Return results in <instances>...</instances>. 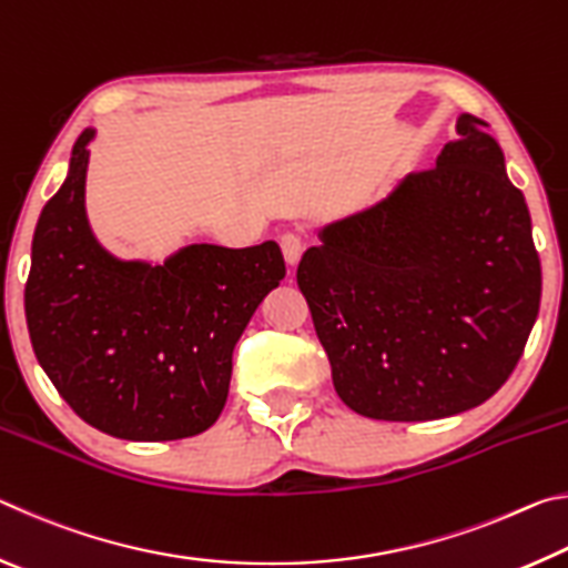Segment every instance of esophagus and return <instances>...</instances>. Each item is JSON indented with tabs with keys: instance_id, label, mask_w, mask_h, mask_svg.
I'll return each instance as SVG.
<instances>
[{
	"instance_id": "obj_1",
	"label": "esophagus",
	"mask_w": 568,
	"mask_h": 568,
	"mask_svg": "<svg viewBox=\"0 0 568 568\" xmlns=\"http://www.w3.org/2000/svg\"><path fill=\"white\" fill-rule=\"evenodd\" d=\"M281 250H283L287 265H297V261H301V255L305 250L303 237L297 233H283L281 235Z\"/></svg>"
}]
</instances>
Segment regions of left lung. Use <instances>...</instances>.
Here are the masks:
<instances>
[{
    "instance_id": "left-lung-1",
    "label": "left lung",
    "mask_w": 568,
    "mask_h": 568,
    "mask_svg": "<svg viewBox=\"0 0 568 568\" xmlns=\"http://www.w3.org/2000/svg\"><path fill=\"white\" fill-rule=\"evenodd\" d=\"M474 114L436 168L321 230L297 287L348 408L436 420L486 403L521 361L541 303L531 217Z\"/></svg>"
}]
</instances>
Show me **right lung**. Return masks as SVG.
Masks as SVG:
<instances>
[{"label":"right lung","mask_w":568,"mask_h":568,"mask_svg":"<svg viewBox=\"0 0 568 568\" xmlns=\"http://www.w3.org/2000/svg\"><path fill=\"white\" fill-rule=\"evenodd\" d=\"M47 200L32 240L24 313L32 348L70 408L102 434L175 440L223 410L233 351L263 297L281 285L277 243L190 245L165 265L104 253L84 215L88 142Z\"/></svg>","instance_id":"right-lung-1"}]
</instances>
